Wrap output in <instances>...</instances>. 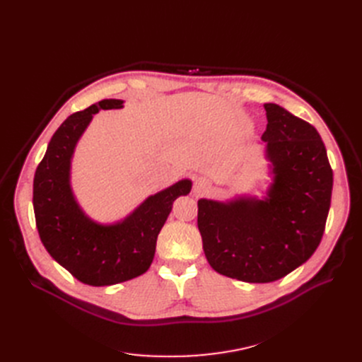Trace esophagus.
Returning <instances> with one entry per match:
<instances>
[{"label": "esophagus", "mask_w": 362, "mask_h": 362, "mask_svg": "<svg viewBox=\"0 0 362 362\" xmlns=\"http://www.w3.org/2000/svg\"><path fill=\"white\" fill-rule=\"evenodd\" d=\"M211 189V183L210 180H206L205 177H199L197 179L195 185H194V194L197 197H201V195H205L208 191Z\"/></svg>", "instance_id": "obj_1"}]
</instances>
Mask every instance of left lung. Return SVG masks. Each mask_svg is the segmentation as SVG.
I'll list each match as a JSON object with an SVG mask.
<instances>
[{
    "label": "left lung",
    "instance_id": "left-lung-1",
    "mask_svg": "<svg viewBox=\"0 0 362 362\" xmlns=\"http://www.w3.org/2000/svg\"><path fill=\"white\" fill-rule=\"evenodd\" d=\"M272 183L264 199L198 201V229L211 267L246 283H270L315 252L330 210L333 171L314 126L277 104H264Z\"/></svg>",
    "mask_w": 362,
    "mask_h": 362
}]
</instances>
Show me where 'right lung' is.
Masks as SVG:
<instances>
[{
	"mask_svg": "<svg viewBox=\"0 0 362 362\" xmlns=\"http://www.w3.org/2000/svg\"><path fill=\"white\" fill-rule=\"evenodd\" d=\"M122 100H103L74 112L52 135L33 179V210L48 254L89 286H111L144 274L154 259L160 230L175 199L192 182L182 179L148 197L127 217L103 224L85 214L73 194L70 175L76 145L100 110L122 108Z\"/></svg>",
	"mask_w": 362,
	"mask_h": 362,
	"instance_id": "add662e5",
	"label": "right lung"
}]
</instances>
